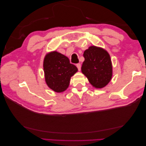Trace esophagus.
I'll return each mask as SVG.
<instances>
[{
	"label": "esophagus",
	"mask_w": 146,
	"mask_h": 146,
	"mask_svg": "<svg viewBox=\"0 0 146 146\" xmlns=\"http://www.w3.org/2000/svg\"><path fill=\"white\" fill-rule=\"evenodd\" d=\"M76 66H77V68H78V70H80V69H81V64L80 63H78V64H76Z\"/></svg>",
	"instance_id": "esophagus-1"
}]
</instances>
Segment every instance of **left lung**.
I'll return each mask as SVG.
<instances>
[{
    "label": "left lung",
    "mask_w": 146,
    "mask_h": 146,
    "mask_svg": "<svg viewBox=\"0 0 146 146\" xmlns=\"http://www.w3.org/2000/svg\"><path fill=\"white\" fill-rule=\"evenodd\" d=\"M82 72L96 88L105 86L111 80L112 65L110 55L103 48L91 46L84 52Z\"/></svg>",
    "instance_id": "left-lung-1"
}]
</instances>
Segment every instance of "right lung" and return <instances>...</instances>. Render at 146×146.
<instances>
[{"label":"right lung","instance_id":"right-lung-1","mask_svg":"<svg viewBox=\"0 0 146 146\" xmlns=\"http://www.w3.org/2000/svg\"><path fill=\"white\" fill-rule=\"evenodd\" d=\"M43 65L47 85L56 92L67 89L70 77L78 70L68 57L55 51L46 55Z\"/></svg>","mask_w":146,"mask_h":146}]
</instances>
